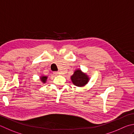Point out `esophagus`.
<instances>
[{
    "instance_id": "1",
    "label": "esophagus",
    "mask_w": 134,
    "mask_h": 134,
    "mask_svg": "<svg viewBox=\"0 0 134 134\" xmlns=\"http://www.w3.org/2000/svg\"><path fill=\"white\" fill-rule=\"evenodd\" d=\"M59 72H58V71H54L53 72V74H54V75H57V74H59Z\"/></svg>"
}]
</instances>
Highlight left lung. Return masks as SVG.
Here are the masks:
<instances>
[{
    "label": "left lung",
    "instance_id": "left-lung-1",
    "mask_svg": "<svg viewBox=\"0 0 134 134\" xmlns=\"http://www.w3.org/2000/svg\"><path fill=\"white\" fill-rule=\"evenodd\" d=\"M71 79L72 83L75 86H83L89 81V78L85 73H83L80 70H75L74 74H73Z\"/></svg>",
    "mask_w": 134,
    "mask_h": 134
}]
</instances>
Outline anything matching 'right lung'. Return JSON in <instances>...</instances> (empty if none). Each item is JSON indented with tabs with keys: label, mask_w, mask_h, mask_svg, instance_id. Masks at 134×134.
<instances>
[{
	"label": "right lung",
	"mask_w": 134,
	"mask_h": 134,
	"mask_svg": "<svg viewBox=\"0 0 134 134\" xmlns=\"http://www.w3.org/2000/svg\"><path fill=\"white\" fill-rule=\"evenodd\" d=\"M47 77H46V76H42V77H41V80L42 81V82H43V83H45V82L46 81V80H47Z\"/></svg>",
	"instance_id": "right-lung-1"
}]
</instances>
